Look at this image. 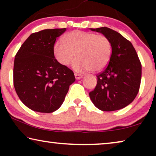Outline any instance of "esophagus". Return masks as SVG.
Returning <instances> with one entry per match:
<instances>
[{
  "label": "esophagus",
  "mask_w": 156,
  "mask_h": 156,
  "mask_svg": "<svg viewBox=\"0 0 156 156\" xmlns=\"http://www.w3.org/2000/svg\"><path fill=\"white\" fill-rule=\"evenodd\" d=\"M74 76H75V78H76V80H80V79H82L83 77L82 74H79V73H74Z\"/></svg>",
  "instance_id": "1"
}]
</instances>
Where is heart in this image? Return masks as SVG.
<instances>
[{
	"instance_id": "heart-1",
	"label": "heart",
	"mask_w": 156,
	"mask_h": 156,
	"mask_svg": "<svg viewBox=\"0 0 156 156\" xmlns=\"http://www.w3.org/2000/svg\"><path fill=\"white\" fill-rule=\"evenodd\" d=\"M65 43L57 41L54 44L55 58L61 65L68 66L75 57L73 68L76 71L98 72L106 67L112 54L109 39L104 35L74 30L64 37Z\"/></svg>"
}]
</instances>
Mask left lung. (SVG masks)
Masks as SVG:
<instances>
[{"mask_svg":"<svg viewBox=\"0 0 156 156\" xmlns=\"http://www.w3.org/2000/svg\"><path fill=\"white\" fill-rule=\"evenodd\" d=\"M90 29L109 39L112 54L106 69L97 75V86L89 97L96 107L104 112L121 109L138 93L141 64L133 44L120 33L106 27Z\"/></svg>","mask_w":156,"mask_h":156,"instance_id":"1","label":"left lung"}]
</instances>
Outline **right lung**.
<instances>
[{"label": "right lung", "mask_w": 156, "mask_h": 156, "mask_svg": "<svg viewBox=\"0 0 156 156\" xmlns=\"http://www.w3.org/2000/svg\"><path fill=\"white\" fill-rule=\"evenodd\" d=\"M66 28L34 33L15 57L13 84L21 101L35 112L52 113L62 104L74 72L55 59L54 44Z\"/></svg>", "instance_id": "add662e5"}]
</instances>
